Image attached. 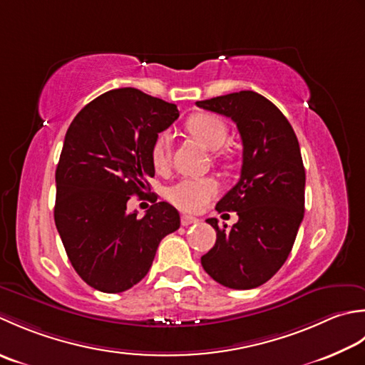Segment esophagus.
<instances>
[{
	"instance_id": "1",
	"label": "esophagus",
	"mask_w": 365,
	"mask_h": 365,
	"mask_svg": "<svg viewBox=\"0 0 365 365\" xmlns=\"http://www.w3.org/2000/svg\"><path fill=\"white\" fill-rule=\"evenodd\" d=\"M198 222V219L197 217H193V215H181V224L184 225V227H187V225H193V224H197Z\"/></svg>"
}]
</instances>
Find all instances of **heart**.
<instances>
[{"label": "heart", "mask_w": 365, "mask_h": 365, "mask_svg": "<svg viewBox=\"0 0 365 365\" xmlns=\"http://www.w3.org/2000/svg\"><path fill=\"white\" fill-rule=\"evenodd\" d=\"M185 128L195 137L200 143H203L207 150L217 151L228 138L227 124L219 116L211 113H198L189 118ZM170 151H172V135L170 132H162L155 138L151 148V160L158 172L167 170L170 163ZM228 159V154H222ZM220 185L214 178H184L178 182L172 184L165 190V197L168 202L182 211L197 212L217 195Z\"/></svg>", "instance_id": "1"}]
</instances>
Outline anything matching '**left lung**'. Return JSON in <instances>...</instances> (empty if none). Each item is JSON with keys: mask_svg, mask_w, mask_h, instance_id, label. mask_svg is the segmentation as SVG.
I'll list each match as a JSON object with an SVG mask.
<instances>
[{"mask_svg": "<svg viewBox=\"0 0 365 365\" xmlns=\"http://www.w3.org/2000/svg\"><path fill=\"white\" fill-rule=\"evenodd\" d=\"M197 107L232 118L242 140L240 181L215 206L235 211L233 227H219L203 269L220 285L250 289L263 285L287 262L304 217L306 170L296 133L284 113L255 91L198 101Z\"/></svg>", "mask_w": 365, "mask_h": 365, "instance_id": "left-lung-1", "label": "left lung"}]
</instances>
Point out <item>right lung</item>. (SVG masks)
Wrapping results in <instances>:
<instances>
[{"label": "right lung", "instance_id": "right-lung-1", "mask_svg": "<svg viewBox=\"0 0 365 365\" xmlns=\"http://www.w3.org/2000/svg\"><path fill=\"white\" fill-rule=\"evenodd\" d=\"M180 111L135 88L89 102L73 118L56 167L55 224L73 269L89 287L121 293L143 279L160 241L181 225L167 202L128 211L155 170L151 148Z\"/></svg>", "mask_w": 365, "mask_h": 365}]
</instances>
